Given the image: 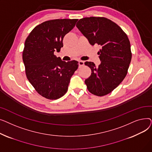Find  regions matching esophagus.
<instances>
[{
  "instance_id": "obj_1",
  "label": "esophagus",
  "mask_w": 152,
  "mask_h": 152,
  "mask_svg": "<svg viewBox=\"0 0 152 152\" xmlns=\"http://www.w3.org/2000/svg\"><path fill=\"white\" fill-rule=\"evenodd\" d=\"M84 65V61H82V60H79V66H82Z\"/></svg>"
}]
</instances>
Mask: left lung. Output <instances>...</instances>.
Returning a JSON list of instances; mask_svg holds the SVG:
<instances>
[{
    "label": "left lung",
    "instance_id": "obj_1",
    "mask_svg": "<svg viewBox=\"0 0 152 152\" xmlns=\"http://www.w3.org/2000/svg\"><path fill=\"white\" fill-rule=\"evenodd\" d=\"M76 27L91 45L97 44L102 47L98 52L101 61L99 66L94 62L84 63L92 71L85 80L87 88L97 96L107 95L116 88L127 73L132 58L129 40L117 24L104 17L80 19Z\"/></svg>",
    "mask_w": 152,
    "mask_h": 152
}]
</instances>
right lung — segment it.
Returning a JSON list of instances; mask_svg holds the SVG:
<instances>
[{
	"label": "right lung",
	"instance_id": "obj_1",
	"mask_svg": "<svg viewBox=\"0 0 152 152\" xmlns=\"http://www.w3.org/2000/svg\"><path fill=\"white\" fill-rule=\"evenodd\" d=\"M77 19H56L36 26L27 37L23 51L26 75L37 92L45 99H58L68 89L78 62L62 61L54 55L63 46L65 36Z\"/></svg>",
	"mask_w": 152,
	"mask_h": 152
}]
</instances>
